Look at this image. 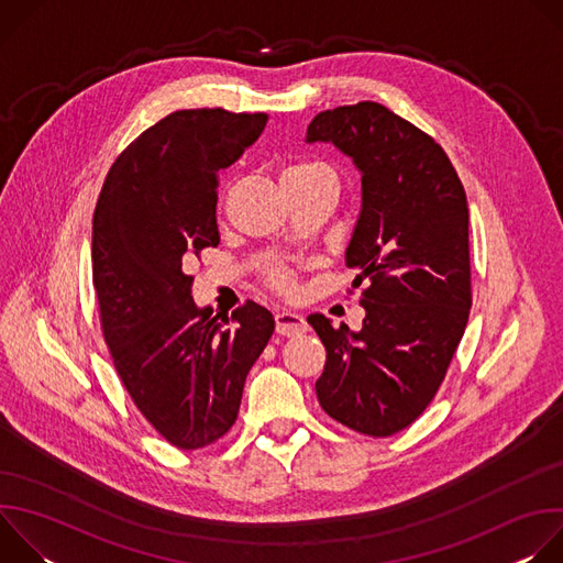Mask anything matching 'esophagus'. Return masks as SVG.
<instances>
[{"mask_svg":"<svg viewBox=\"0 0 563 563\" xmlns=\"http://www.w3.org/2000/svg\"><path fill=\"white\" fill-rule=\"evenodd\" d=\"M276 332L280 336H298L307 332V320L298 311H278L276 313Z\"/></svg>","mask_w":563,"mask_h":563,"instance_id":"obj_1","label":"esophagus"}]
</instances>
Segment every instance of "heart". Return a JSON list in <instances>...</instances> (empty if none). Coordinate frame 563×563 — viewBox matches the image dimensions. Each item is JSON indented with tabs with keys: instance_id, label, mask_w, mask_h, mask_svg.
<instances>
[{
	"instance_id": "1",
	"label": "heart",
	"mask_w": 563,
	"mask_h": 563,
	"mask_svg": "<svg viewBox=\"0 0 563 563\" xmlns=\"http://www.w3.org/2000/svg\"><path fill=\"white\" fill-rule=\"evenodd\" d=\"M320 178H334L328 165L316 163V159H300V163H294L283 172L280 183H309V180H320ZM274 283L278 287L289 285L285 274H274Z\"/></svg>"
}]
</instances>
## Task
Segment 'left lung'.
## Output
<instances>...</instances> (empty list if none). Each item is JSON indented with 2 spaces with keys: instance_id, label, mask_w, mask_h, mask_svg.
Masks as SVG:
<instances>
[{
  "instance_id": "left-lung-1",
  "label": "left lung",
  "mask_w": 563,
  "mask_h": 563,
  "mask_svg": "<svg viewBox=\"0 0 563 563\" xmlns=\"http://www.w3.org/2000/svg\"><path fill=\"white\" fill-rule=\"evenodd\" d=\"M305 142L334 144L361 174V213L345 250L365 283L363 328L307 323L328 350L318 404L339 423L389 437L430 406L472 305L467 200L445 151L378 102L318 113Z\"/></svg>"
}]
</instances>
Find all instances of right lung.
Wrapping results in <instances>:
<instances>
[{
    "instance_id": "obj_1",
    "label": "right lung",
    "mask_w": 563,
    "mask_h": 563,
    "mask_svg": "<svg viewBox=\"0 0 563 563\" xmlns=\"http://www.w3.org/2000/svg\"><path fill=\"white\" fill-rule=\"evenodd\" d=\"M267 113L185 109L115 159L93 213V285L113 365L144 419L180 450L235 423L245 378L274 334L247 300L231 318L191 296L187 263L218 247V174L263 133Z\"/></svg>"
}]
</instances>
